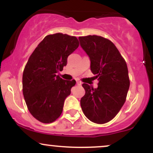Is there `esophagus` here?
<instances>
[{
    "label": "esophagus",
    "instance_id": "1",
    "mask_svg": "<svg viewBox=\"0 0 153 153\" xmlns=\"http://www.w3.org/2000/svg\"><path fill=\"white\" fill-rule=\"evenodd\" d=\"M76 83H77V85H82V82L80 81V80H76Z\"/></svg>",
    "mask_w": 153,
    "mask_h": 153
}]
</instances>
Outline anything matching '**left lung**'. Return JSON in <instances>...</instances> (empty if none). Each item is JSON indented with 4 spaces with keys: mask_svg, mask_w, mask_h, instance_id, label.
Instances as JSON below:
<instances>
[{
    "mask_svg": "<svg viewBox=\"0 0 153 153\" xmlns=\"http://www.w3.org/2000/svg\"><path fill=\"white\" fill-rule=\"evenodd\" d=\"M80 46L91 60V71L98 78L97 88L82 84L80 99L84 114L96 124L108 122L119 113L129 88L127 63L112 42L96 35L79 36Z\"/></svg>",
    "mask_w": 153,
    "mask_h": 153,
    "instance_id": "left-lung-1",
    "label": "left lung"
}]
</instances>
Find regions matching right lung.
Segmentation results:
<instances>
[{"label": "right lung", "mask_w": 153, "mask_h": 153, "mask_svg": "<svg viewBox=\"0 0 153 153\" xmlns=\"http://www.w3.org/2000/svg\"><path fill=\"white\" fill-rule=\"evenodd\" d=\"M78 46L75 36L50 34L29 58L23 73V94L29 112L39 122L52 123L62 114L65 100L76 81L63 80L57 73Z\"/></svg>", "instance_id": "right-lung-1"}]
</instances>
